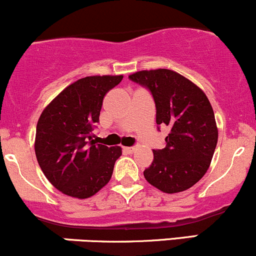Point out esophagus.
Segmentation results:
<instances>
[{"instance_id": "34e87169", "label": "esophagus", "mask_w": 256, "mask_h": 256, "mask_svg": "<svg viewBox=\"0 0 256 256\" xmlns=\"http://www.w3.org/2000/svg\"><path fill=\"white\" fill-rule=\"evenodd\" d=\"M123 151H124V152H127V154H133L134 151H136V148H134V146H124V148H123Z\"/></svg>"}]
</instances>
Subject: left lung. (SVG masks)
Returning a JSON list of instances; mask_svg holds the SVG:
<instances>
[{
  "label": "left lung",
  "mask_w": 256,
  "mask_h": 256,
  "mask_svg": "<svg viewBox=\"0 0 256 256\" xmlns=\"http://www.w3.org/2000/svg\"><path fill=\"white\" fill-rule=\"evenodd\" d=\"M129 78L150 90L156 123L170 129L166 148L152 150L145 180L167 194L192 188L210 167L218 138L208 96L188 78L166 68L139 70Z\"/></svg>",
  "instance_id": "obj_1"
}]
</instances>
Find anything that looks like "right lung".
<instances>
[{
  "instance_id": "right-lung-1",
  "label": "right lung",
  "mask_w": 256,
  "mask_h": 256,
  "mask_svg": "<svg viewBox=\"0 0 256 256\" xmlns=\"http://www.w3.org/2000/svg\"><path fill=\"white\" fill-rule=\"evenodd\" d=\"M123 76H92L63 89L41 112L35 155L48 182L68 196L88 199L110 182L120 146L95 144L104 98Z\"/></svg>"
}]
</instances>
